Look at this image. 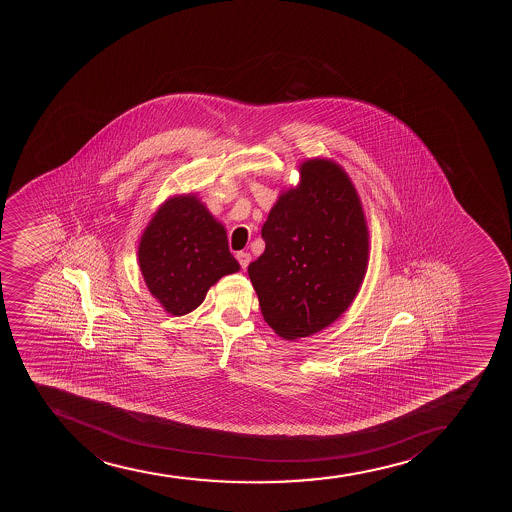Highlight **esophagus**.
<instances>
[{
  "instance_id": "34e87169",
  "label": "esophagus",
  "mask_w": 512,
  "mask_h": 512,
  "mask_svg": "<svg viewBox=\"0 0 512 512\" xmlns=\"http://www.w3.org/2000/svg\"><path fill=\"white\" fill-rule=\"evenodd\" d=\"M235 258L239 261V265H241L242 270H246L247 265L251 263V254L249 253H237L235 254Z\"/></svg>"
}]
</instances>
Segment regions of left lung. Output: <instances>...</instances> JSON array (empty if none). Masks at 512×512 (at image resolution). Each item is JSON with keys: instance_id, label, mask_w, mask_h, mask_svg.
Instances as JSON below:
<instances>
[{"instance_id": "left-lung-1", "label": "left lung", "mask_w": 512, "mask_h": 512, "mask_svg": "<svg viewBox=\"0 0 512 512\" xmlns=\"http://www.w3.org/2000/svg\"><path fill=\"white\" fill-rule=\"evenodd\" d=\"M261 235L265 253L247 273L263 318L297 340L335 323L369 263V230L357 189L333 160L300 164V183L278 196Z\"/></svg>"}]
</instances>
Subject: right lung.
<instances>
[{"label":"right lung","instance_id":"right-lung-1","mask_svg":"<svg viewBox=\"0 0 512 512\" xmlns=\"http://www.w3.org/2000/svg\"><path fill=\"white\" fill-rule=\"evenodd\" d=\"M138 263L150 294L172 316L194 311L208 288L241 268L224 225L194 194L169 198L155 212L141 235Z\"/></svg>","mask_w":512,"mask_h":512}]
</instances>
